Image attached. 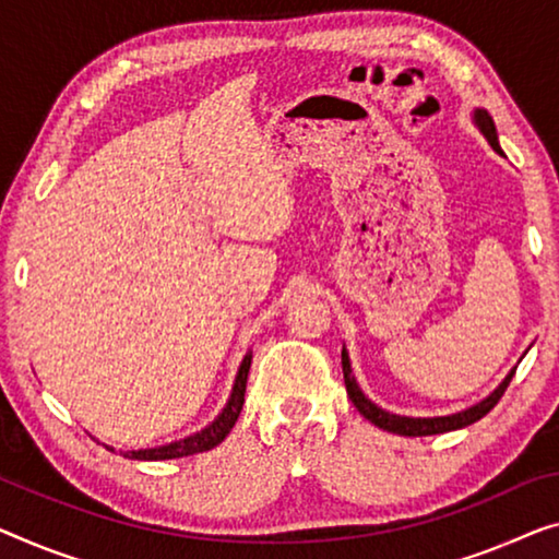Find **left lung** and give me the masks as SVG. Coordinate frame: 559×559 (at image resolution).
Returning a JSON list of instances; mask_svg holds the SVG:
<instances>
[{
  "mask_svg": "<svg viewBox=\"0 0 559 559\" xmlns=\"http://www.w3.org/2000/svg\"><path fill=\"white\" fill-rule=\"evenodd\" d=\"M474 120H477L479 130L485 132V138L489 140V145H492L497 153H502V147L497 143V130H495V122L489 118L487 110H477L474 112ZM341 366H344V381H346V391H348V399H352L356 409L359 414H364L366 419L371 424H377L379 429H386V431H394V435H402V437H431V435H444V431H454V429H462V427H469V424L479 421L481 416H487L489 412L495 409L499 404V399L510 386V381L514 377V371L507 377L502 384H499L492 394H489L485 402H479L477 406H472V409L460 412V414H452V416H435V419H409V416H396V414H389L384 409H379L377 404H371L369 399L361 394V389L356 386V381L352 377V364H348V354L341 352Z\"/></svg>",
  "mask_w": 559,
  "mask_h": 559,
  "instance_id": "obj_1",
  "label": "left lung"
}]
</instances>
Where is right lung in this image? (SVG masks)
Wrapping results in <instances>:
<instances>
[{
	"mask_svg": "<svg viewBox=\"0 0 559 559\" xmlns=\"http://www.w3.org/2000/svg\"><path fill=\"white\" fill-rule=\"evenodd\" d=\"M248 369H251V354L246 356L243 364H240L238 377H236V386H233L230 402L223 414L215 419L211 427L198 431V435L173 441V444L157 447V449H140V452H120L122 456H132V460H145V462H160V460H178V456H190V454H200L207 452V449L218 447L223 439L230 435V429L236 427L240 409H243L246 402V381H248Z\"/></svg>",
	"mask_w": 559,
	"mask_h": 559,
	"instance_id": "right-lung-1",
	"label": "right lung"
}]
</instances>
